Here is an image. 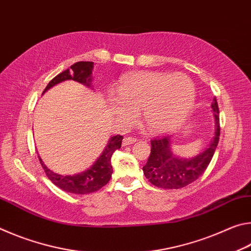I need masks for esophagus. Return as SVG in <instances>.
Masks as SVG:
<instances>
[{
	"label": "esophagus",
	"mask_w": 251,
	"mask_h": 251,
	"mask_svg": "<svg viewBox=\"0 0 251 251\" xmlns=\"http://www.w3.org/2000/svg\"><path fill=\"white\" fill-rule=\"evenodd\" d=\"M137 139L134 138V137H125L123 139V146H128L130 144H134Z\"/></svg>",
	"instance_id": "obj_1"
}]
</instances>
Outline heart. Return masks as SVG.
Here are the masks:
<instances>
[{"instance_id": "1", "label": "heart", "mask_w": 251, "mask_h": 251, "mask_svg": "<svg viewBox=\"0 0 251 251\" xmlns=\"http://www.w3.org/2000/svg\"><path fill=\"white\" fill-rule=\"evenodd\" d=\"M118 100L110 101L112 110L129 122L141 112L145 128L164 134L185 120L195 99L194 84L181 73L137 72L124 76L115 90Z\"/></svg>"}]
</instances>
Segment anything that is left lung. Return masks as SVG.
<instances>
[{
    "label": "left lung",
    "mask_w": 251,
    "mask_h": 251,
    "mask_svg": "<svg viewBox=\"0 0 251 251\" xmlns=\"http://www.w3.org/2000/svg\"><path fill=\"white\" fill-rule=\"evenodd\" d=\"M215 118V136L205 151L190 158L175 155L171 137L152 139L151 155L143 167L144 175L152 185L163 189H179L201 177L209 165L219 142V109L216 99L211 104Z\"/></svg>",
    "instance_id": "8db88e82"
}]
</instances>
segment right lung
Instances as JSON below:
<instances>
[{
	"instance_id": "1",
	"label": "right lung",
	"mask_w": 251,
	"mask_h": 251,
	"mask_svg": "<svg viewBox=\"0 0 251 251\" xmlns=\"http://www.w3.org/2000/svg\"><path fill=\"white\" fill-rule=\"evenodd\" d=\"M94 67L93 62H77L71 66V69L62 72L58 75L50 80L45 87L43 94L48 92L50 88H52L55 85H57L65 80H75L85 86H92V71ZM123 136H112L106 145L105 150L101 152L100 156L96 159V161L92 166L82 173L75 174V175H61L50 171L44 161L39 156L40 163L43 167L46 176L53 182L55 186L67 193L76 194V195H86L97 192L101 187H104L109 181L113 174L112 167V156L113 152L116 150H120L122 146Z\"/></svg>"
}]
</instances>
